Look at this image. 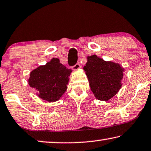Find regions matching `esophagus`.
<instances>
[{
  "label": "esophagus",
  "mask_w": 151,
  "mask_h": 151,
  "mask_svg": "<svg viewBox=\"0 0 151 151\" xmlns=\"http://www.w3.org/2000/svg\"><path fill=\"white\" fill-rule=\"evenodd\" d=\"M80 68H81V65L79 63H76L75 66H73V67H72V68H73V70H77Z\"/></svg>",
  "instance_id": "34e87169"
}]
</instances>
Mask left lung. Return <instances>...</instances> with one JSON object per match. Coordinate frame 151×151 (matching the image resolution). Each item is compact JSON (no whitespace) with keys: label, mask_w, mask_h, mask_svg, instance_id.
Here are the masks:
<instances>
[{"label":"left lung","mask_w":151,"mask_h":151,"mask_svg":"<svg viewBox=\"0 0 151 151\" xmlns=\"http://www.w3.org/2000/svg\"><path fill=\"white\" fill-rule=\"evenodd\" d=\"M91 90L96 99L108 101L117 94L122 87L124 69L119 64L92 55L87 57L84 66Z\"/></svg>","instance_id":"8db88e82"}]
</instances>
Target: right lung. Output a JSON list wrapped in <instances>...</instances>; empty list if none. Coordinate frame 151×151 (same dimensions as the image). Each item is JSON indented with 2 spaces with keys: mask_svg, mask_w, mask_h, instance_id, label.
<instances>
[{
  "mask_svg": "<svg viewBox=\"0 0 151 151\" xmlns=\"http://www.w3.org/2000/svg\"><path fill=\"white\" fill-rule=\"evenodd\" d=\"M71 69L66 68L58 58H52L45 65L40 66L30 73L28 79L31 87L37 91V96L48 102L60 99L67 89Z\"/></svg>",
  "mask_w": 151,
  "mask_h": 151,
  "instance_id": "obj_1",
  "label": "right lung"
}]
</instances>
